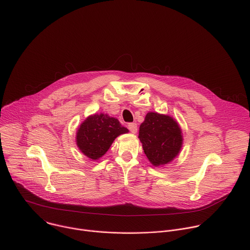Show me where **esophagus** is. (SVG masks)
<instances>
[{"instance_id": "1", "label": "esophagus", "mask_w": 250, "mask_h": 250, "mask_svg": "<svg viewBox=\"0 0 250 250\" xmlns=\"http://www.w3.org/2000/svg\"><path fill=\"white\" fill-rule=\"evenodd\" d=\"M128 129L130 130V132L132 133H136L137 132V125L135 123H130L127 125Z\"/></svg>"}]
</instances>
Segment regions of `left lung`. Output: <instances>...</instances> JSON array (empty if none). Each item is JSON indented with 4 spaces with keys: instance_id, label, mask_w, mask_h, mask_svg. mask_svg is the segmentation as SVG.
Masks as SVG:
<instances>
[{
    "instance_id": "left-lung-1",
    "label": "left lung",
    "mask_w": 250,
    "mask_h": 250,
    "mask_svg": "<svg viewBox=\"0 0 250 250\" xmlns=\"http://www.w3.org/2000/svg\"><path fill=\"white\" fill-rule=\"evenodd\" d=\"M139 140L148 160L154 166L164 165L179 153L182 132L169 116L148 113L139 126Z\"/></svg>"
}]
</instances>
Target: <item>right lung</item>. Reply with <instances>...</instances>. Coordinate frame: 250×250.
<instances>
[{
    "mask_svg": "<svg viewBox=\"0 0 250 250\" xmlns=\"http://www.w3.org/2000/svg\"><path fill=\"white\" fill-rule=\"evenodd\" d=\"M127 131L117 119L96 114L80 125L76 136L77 146L86 156L97 160L108 151L117 136Z\"/></svg>",
    "mask_w": 250,
    "mask_h": 250,
    "instance_id": "add662e5",
    "label": "right lung"
}]
</instances>
